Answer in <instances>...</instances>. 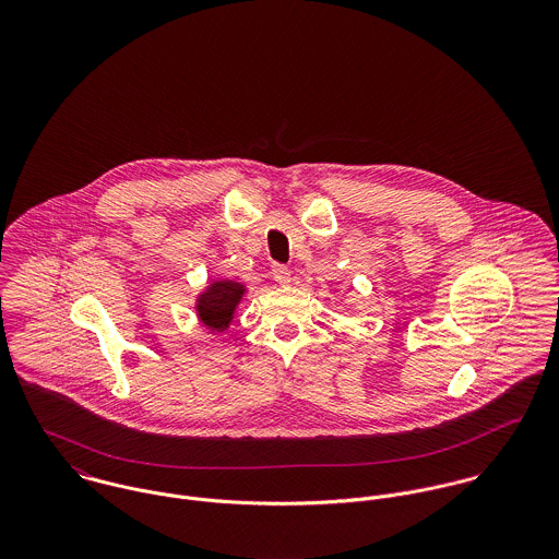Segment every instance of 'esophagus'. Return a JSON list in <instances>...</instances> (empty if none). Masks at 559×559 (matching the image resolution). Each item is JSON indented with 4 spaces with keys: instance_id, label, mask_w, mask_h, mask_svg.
<instances>
[{
    "instance_id": "1",
    "label": "esophagus",
    "mask_w": 559,
    "mask_h": 559,
    "mask_svg": "<svg viewBox=\"0 0 559 559\" xmlns=\"http://www.w3.org/2000/svg\"><path fill=\"white\" fill-rule=\"evenodd\" d=\"M271 275L277 284H288L290 282V269L286 264H273Z\"/></svg>"
}]
</instances>
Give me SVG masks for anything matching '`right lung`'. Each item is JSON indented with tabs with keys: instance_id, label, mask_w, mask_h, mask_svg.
Masks as SVG:
<instances>
[{
	"instance_id": "obj_1",
	"label": "right lung",
	"mask_w": 559,
	"mask_h": 559,
	"mask_svg": "<svg viewBox=\"0 0 559 559\" xmlns=\"http://www.w3.org/2000/svg\"><path fill=\"white\" fill-rule=\"evenodd\" d=\"M242 297V286L237 282H217L200 297V317L211 329H226L233 312Z\"/></svg>"
}]
</instances>
